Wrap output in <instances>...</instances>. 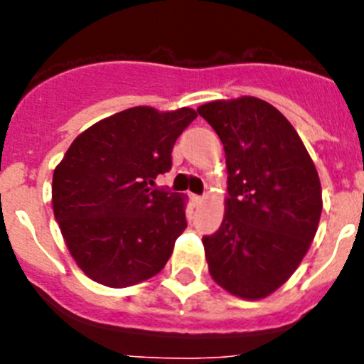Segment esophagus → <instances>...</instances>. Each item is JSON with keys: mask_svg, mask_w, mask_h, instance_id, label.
I'll return each instance as SVG.
<instances>
[{"mask_svg": "<svg viewBox=\"0 0 364 364\" xmlns=\"http://www.w3.org/2000/svg\"><path fill=\"white\" fill-rule=\"evenodd\" d=\"M191 200L195 205H200L204 202V197H200V195H191Z\"/></svg>", "mask_w": 364, "mask_h": 364, "instance_id": "esophagus-1", "label": "esophagus"}]
</instances>
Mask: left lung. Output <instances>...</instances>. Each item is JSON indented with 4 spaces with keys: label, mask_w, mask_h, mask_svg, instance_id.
Returning <instances> with one entry per match:
<instances>
[{
    "label": "left lung",
    "mask_w": 364,
    "mask_h": 364,
    "mask_svg": "<svg viewBox=\"0 0 364 364\" xmlns=\"http://www.w3.org/2000/svg\"><path fill=\"white\" fill-rule=\"evenodd\" d=\"M226 151V213L202 237L211 277L257 301L281 288L301 264L319 226L317 169L294 125L253 96L197 109Z\"/></svg>",
    "instance_id": "obj_1"
}]
</instances>
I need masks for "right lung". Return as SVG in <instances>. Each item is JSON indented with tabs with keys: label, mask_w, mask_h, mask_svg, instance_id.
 Masks as SVG:
<instances>
[{
	"label": "right lung",
	"mask_w": 364,
	"mask_h": 364,
	"mask_svg": "<svg viewBox=\"0 0 364 364\" xmlns=\"http://www.w3.org/2000/svg\"><path fill=\"white\" fill-rule=\"evenodd\" d=\"M189 107H131L76 136L53 175V210L70 255L109 288L147 281L188 228L184 195L153 188L171 169Z\"/></svg>",
	"instance_id": "obj_1"
}]
</instances>
